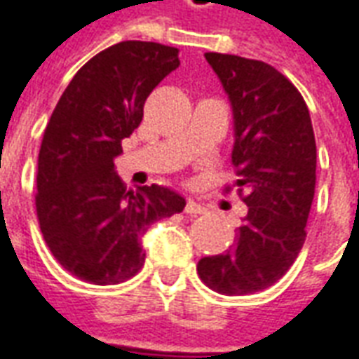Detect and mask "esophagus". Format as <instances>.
Here are the masks:
<instances>
[{"label": "esophagus", "instance_id": "obj_1", "mask_svg": "<svg viewBox=\"0 0 359 359\" xmlns=\"http://www.w3.org/2000/svg\"><path fill=\"white\" fill-rule=\"evenodd\" d=\"M184 211H187L188 215H200V213H203V211H205V208H203V205H200L198 202H194V200H188Z\"/></svg>", "mask_w": 359, "mask_h": 359}]
</instances>
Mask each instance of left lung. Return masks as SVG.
<instances>
[{
  "mask_svg": "<svg viewBox=\"0 0 359 359\" xmlns=\"http://www.w3.org/2000/svg\"><path fill=\"white\" fill-rule=\"evenodd\" d=\"M205 59L233 105L236 194L248 213L236 244L202 257L198 275L219 294L262 292L290 269L306 241L316 194L313 126L298 88L275 67L215 51Z\"/></svg>",
  "mask_w": 359,
  "mask_h": 359,
  "instance_id": "obj_1",
  "label": "left lung"
}]
</instances>
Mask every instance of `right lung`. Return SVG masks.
<instances>
[{"instance_id":"add662e5","label":"right lung","mask_w":359,"mask_h":359,"mask_svg":"<svg viewBox=\"0 0 359 359\" xmlns=\"http://www.w3.org/2000/svg\"><path fill=\"white\" fill-rule=\"evenodd\" d=\"M179 65L177 48L118 42L81 67L51 113L36 213L53 257L81 280L105 286L134 277L146 262L142 234L187 205L157 184L126 190L115 175L121 142L142 123L151 90Z\"/></svg>"}]
</instances>
